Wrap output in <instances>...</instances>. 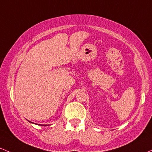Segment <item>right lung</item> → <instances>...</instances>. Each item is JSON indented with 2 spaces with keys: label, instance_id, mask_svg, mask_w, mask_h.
Here are the masks:
<instances>
[{
  "label": "right lung",
  "instance_id": "obj_1",
  "mask_svg": "<svg viewBox=\"0 0 152 152\" xmlns=\"http://www.w3.org/2000/svg\"><path fill=\"white\" fill-rule=\"evenodd\" d=\"M31 122V121H30ZM41 126H47V125H41Z\"/></svg>",
  "mask_w": 152,
  "mask_h": 152
}]
</instances>
